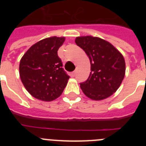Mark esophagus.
I'll return each mask as SVG.
<instances>
[{
	"label": "esophagus",
	"instance_id": "esophagus-1",
	"mask_svg": "<svg viewBox=\"0 0 146 146\" xmlns=\"http://www.w3.org/2000/svg\"><path fill=\"white\" fill-rule=\"evenodd\" d=\"M75 75H76V72H75V71L71 73V77H74V76H75Z\"/></svg>",
	"mask_w": 146,
	"mask_h": 146
}]
</instances>
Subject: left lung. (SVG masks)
Masks as SVG:
<instances>
[{
	"label": "left lung",
	"instance_id": "left-lung-1",
	"mask_svg": "<svg viewBox=\"0 0 146 146\" xmlns=\"http://www.w3.org/2000/svg\"><path fill=\"white\" fill-rule=\"evenodd\" d=\"M75 43L84 50L91 63L90 75L80 83L82 92L96 101L113 95L124 78L126 64L123 55L112 44L99 37L78 36Z\"/></svg>",
	"mask_w": 146,
	"mask_h": 146
}]
</instances>
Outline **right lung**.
Instances as JSON below:
<instances>
[{"label":"right lung","mask_w":146,"mask_h":146,"mask_svg":"<svg viewBox=\"0 0 146 146\" xmlns=\"http://www.w3.org/2000/svg\"><path fill=\"white\" fill-rule=\"evenodd\" d=\"M65 37L51 36L40 40L22 57L20 77L23 86L32 96L51 102L61 95L69 76L62 68L58 50Z\"/></svg>","instance_id":"right-lung-1"}]
</instances>
